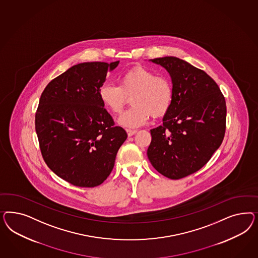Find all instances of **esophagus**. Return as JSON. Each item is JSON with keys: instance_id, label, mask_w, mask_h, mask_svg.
I'll use <instances>...</instances> for the list:
<instances>
[{"instance_id": "1", "label": "esophagus", "mask_w": 258, "mask_h": 258, "mask_svg": "<svg viewBox=\"0 0 258 258\" xmlns=\"http://www.w3.org/2000/svg\"><path fill=\"white\" fill-rule=\"evenodd\" d=\"M125 132H126V133H127V135L131 137V136H133V135H134L135 133H137V131L136 130H125Z\"/></svg>"}]
</instances>
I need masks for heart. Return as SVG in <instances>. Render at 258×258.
Listing matches in <instances>:
<instances>
[{
	"label": "heart",
	"instance_id": "heart-1",
	"mask_svg": "<svg viewBox=\"0 0 258 258\" xmlns=\"http://www.w3.org/2000/svg\"><path fill=\"white\" fill-rule=\"evenodd\" d=\"M98 95L102 104L113 114L121 113L127 97H132L133 107L119 117L118 124L133 128L146 124L150 115L161 117L167 112L173 99V88L167 78L137 67L122 75L119 85L102 84Z\"/></svg>",
	"mask_w": 258,
	"mask_h": 258
}]
</instances>
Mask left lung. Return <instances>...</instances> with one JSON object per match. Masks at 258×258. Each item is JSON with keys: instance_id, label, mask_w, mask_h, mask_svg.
Listing matches in <instances>:
<instances>
[{"instance_id": "8db88e82", "label": "left lung", "mask_w": 258, "mask_h": 258, "mask_svg": "<svg viewBox=\"0 0 258 258\" xmlns=\"http://www.w3.org/2000/svg\"><path fill=\"white\" fill-rule=\"evenodd\" d=\"M170 75L171 106L163 125L150 130L148 157L157 171L179 180L200 170L224 138L226 103L204 71L175 56L150 59Z\"/></svg>"}]
</instances>
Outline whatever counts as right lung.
<instances>
[{"mask_svg": "<svg viewBox=\"0 0 258 258\" xmlns=\"http://www.w3.org/2000/svg\"><path fill=\"white\" fill-rule=\"evenodd\" d=\"M114 62H84L54 78L42 92L35 116L41 155L59 178L94 187L109 177L127 134L115 126L98 95Z\"/></svg>", "mask_w": 258, "mask_h": 258, "instance_id": "obj_1", "label": "right lung"}]
</instances>
